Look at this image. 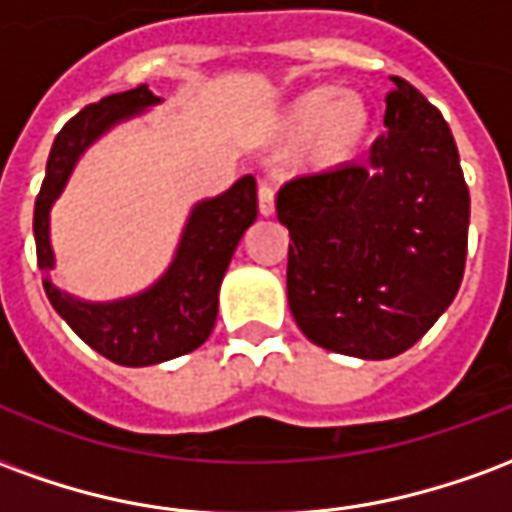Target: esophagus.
Wrapping results in <instances>:
<instances>
[{"instance_id":"obj_1","label":"esophagus","mask_w":512,"mask_h":512,"mask_svg":"<svg viewBox=\"0 0 512 512\" xmlns=\"http://www.w3.org/2000/svg\"><path fill=\"white\" fill-rule=\"evenodd\" d=\"M257 208L263 216H271L274 213V186L268 180H260L257 183Z\"/></svg>"}]
</instances>
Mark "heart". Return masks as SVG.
Segmentation results:
<instances>
[{
    "instance_id": "b5f03b06",
    "label": "heart",
    "mask_w": 512,
    "mask_h": 512,
    "mask_svg": "<svg viewBox=\"0 0 512 512\" xmlns=\"http://www.w3.org/2000/svg\"><path fill=\"white\" fill-rule=\"evenodd\" d=\"M367 123V109L356 95L334 98L326 87L296 98L285 115L290 136L307 134V158L318 169H334L351 161L365 142Z\"/></svg>"
}]
</instances>
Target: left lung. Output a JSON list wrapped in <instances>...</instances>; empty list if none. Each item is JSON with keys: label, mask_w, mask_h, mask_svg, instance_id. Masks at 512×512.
Instances as JSON below:
<instances>
[{"label": "left lung", "mask_w": 512, "mask_h": 512, "mask_svg": "<svg viewBox=\"0 0 512 512\" xmlns=\"http://www.w3.org/2000/svg\"><path fill=\"white\" fill-rule=\"evenodd\" d=\"M365 164L288 180V301L307 340L359 359L408 351L461 288L469 186L447 120L392 76Z\"/></svg>", "instance_id": "obj_1"}]
</instances>
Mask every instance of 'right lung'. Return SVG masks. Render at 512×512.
<instances>
[{
    "label": "right lung",
    "mask_w": 512,
    "mask_h": 512,
    "mask_svg": "<svg viewBox=\"0 0 512 512\" xmlns=\"http://www.w3.org/2000/svg\"><path fill=\"white\" fill-rule=\"evenodd\" d=\"M150 104H158V98L147 90V84H139L134 90L106 95L98 104L84 106L62 126L51 145L46 178L35 200V246L43 274L54 266L49 208L60 197L76 158L106 128ZM255 219L257 186L252 175H244L233 189L200 202L191 211L178 257L156 288L115 304H84L60 293L46 279V296L84 343L117 365L147 367L189 354L213 332L224 271L241 235Z\"/></svg>",
    "instance_id": "add662e5"
}]
</instances>
